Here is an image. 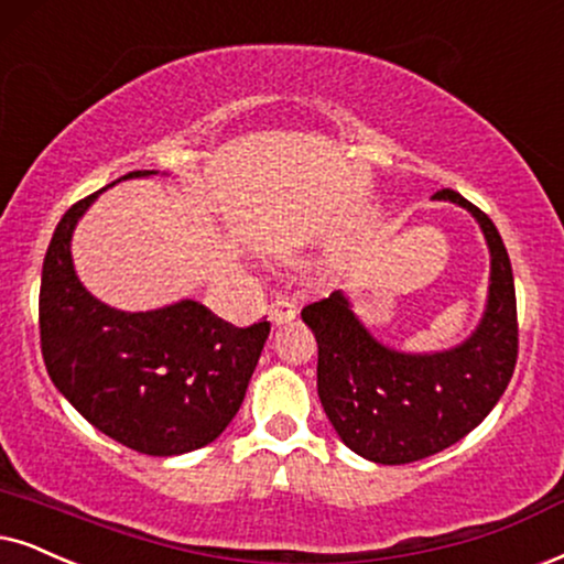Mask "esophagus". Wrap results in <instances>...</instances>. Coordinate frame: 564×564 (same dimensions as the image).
<instances>
[{
    "mask_svg": "<svg viewBox=\"0 0 564 564\" xmlns=\"http://www.w3.org/2000/svg\"><path fill=\"white\" fill-rule=\"evenodd\" d=\"M296 315H299L296 304L289 302V299H275V302L270 304V310H268L270 323H273L275 327L291 323V319H296Z\"/></svg>",
    "mask_w": 564,
    "mask_h": 564,
    "instance_id": "1",
    "label": "esophagus"
}]
</instances>
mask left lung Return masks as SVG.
<instances>
[{"label": "left lung", "mask_w": 564, "mask_h": 564, "mask_svg": "<svg viewBox=\"0 0 564 564\" xmlns=\"http://www.w3.org/2000/svg\"><path fill=\"white\" fill-rule=\"evenodd\" d=\"M434 199L471 213L489 247L487 306L466 340L426 354L384 346L344 291L302 310L317 338V395L333 430L356 455L382 466L430 458L476 430L518 359L516 283L500 231L458 192L442 189Z\"/></svg>", "instance_id": "obj_1"}]
</instances>
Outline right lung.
I'll return each instance as SVG.
<instances>
[{"label":"right lung","mask_w":564,"mask_h":564,"mask_svg":"<svg viewBox=\"0 0 564 564\" xmlns=\"http://www.w3.org/2000/svg\"><path fill=\"white\" fill-rule=\"evenodd\" d=\"M101 192L64 213L46 249L39 299L46 372L106 437L159 458L197 451L237 416L270 323L234 327L195 299L122 312L93 296L75 273L73 234Z\"/></svg>","instance_id":"obj_1"}]
</instances>
